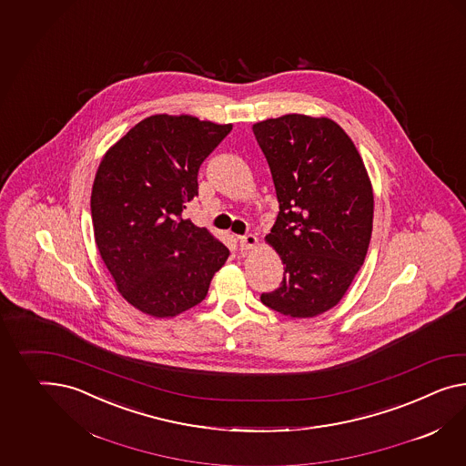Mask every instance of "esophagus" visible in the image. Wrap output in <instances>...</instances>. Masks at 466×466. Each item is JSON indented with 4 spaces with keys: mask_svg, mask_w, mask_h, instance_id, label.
Returning a JSON list of instances; mask_svg holds the SVG:
<instances>
[{
    "mask_svg": "<svg viewBox=\"0 0 466 466\" xmlns=\"http://www.w3.org/2000/svg\"><path fill=\"white\" fill-rule=\"evenodd\" d=\"M238 241L241 251L253 250V248H257V245H258V238H257L255 235H245V237H239Z\"/></svg>",
    "mask_w": 466,
    "mask_h": 466,
    "instance_id": "34e87169",
    "label": "esophagus"
}]
</instances>
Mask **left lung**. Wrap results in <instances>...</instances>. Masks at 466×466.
I'll return each mask as SVG.
<instances>
[{"label": "left lung", "instance_id": "left-lung-1", "mask_svg": "<svg viewBox=\"0 0 466 466\" xmlns=\"http://www.w3.org/2000/svg\"><path fill=\"white\" fill-rule=\"evenodd\" d=\"M272 172L279 216L265 237L284 279L262 294L270 309L314 318L334 308L365 262L373 189L357 147L326 116L290 113L251 127Z\"/></svg>", "mask_w": 466, "mask_h": 466}]
</instances>
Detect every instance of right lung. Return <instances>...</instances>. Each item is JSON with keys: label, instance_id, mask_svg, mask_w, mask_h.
<instances>
[{"label": "right lung", "instance_id": "obj_1", "mask_svg": "<svg viewBox=\"0 0 466 466\" xmlns=\"http://www.w3.org/2000/svg\"><path fill=\"white\" fill-rule=\"evenodd\" d=\"M233 125L154 115L107 148L91 216L99 255L123 299L154 318L198 306L229 257L206 228L184 219L198 172Z\"/></svg>", "mask_w": 466, "mask_h": 466}]
</instances>
